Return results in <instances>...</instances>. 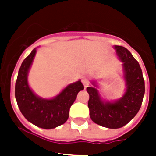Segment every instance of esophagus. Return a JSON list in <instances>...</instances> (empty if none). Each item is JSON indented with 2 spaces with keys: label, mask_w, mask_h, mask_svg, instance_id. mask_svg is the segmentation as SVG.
I'll return each mask as SVG.
<instances>
[{
  "label": "esophagus",
  "mask_w": 156,
  "mask_h": 156,
  "mask_svg": "<svg viewBox=\"0 0 156 156\" xmlns=\"http://www.w3.org/2000/svg\"><path fill=\"white\" fill-rule=\"evenodd\" d=\"M82 83L84 85V87L87 88L89 85V79H88V77L87 76H83V78H82Z\"/></svg>",
  "instance_id": "1"
}]
</instances>
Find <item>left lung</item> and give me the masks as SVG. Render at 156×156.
<instances>
[{"instance_id":"8db88e82","label":"left lung","mask_w":156,"mask_h":156,"mask_svg":"<svg viewBox=\"0 0 156 156\" xmlns=\"http://www.w3.org/2000/svg\"><path fill=\"white\" fill-rule=\"evenodd\" d=\"M118 59L121 61L126 90L120 99L104 100L98 90L96 81L87 88L89 94L88 108L90 117L95 123L108 129H118L128 124L138 113L145 93V83L139 64L128 49L115 45Z\"/></svg>"}]
</instances>
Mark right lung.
Instances as JSON below:
<instances>
[{
    "label": "right lung",
    "instance_id": "1",
    "mask_svg": "<svg viewBox=\"0 0 156 156\" xmlns=\"http://www.w3.org/2000/svg\"><path fill=\"white\" fill-rule=\"evenodd\" d=\"M35 53L36 48H34L21 65L15 84V98L21 112L29 122L40 128L50 129L63 125L68 120L71 105L84 87L79 79L66 86L54 97H40L28 83V73Z\"/></svg>",
    "mask_w": 156,
    "mask_h": 156
}]
</instances>
